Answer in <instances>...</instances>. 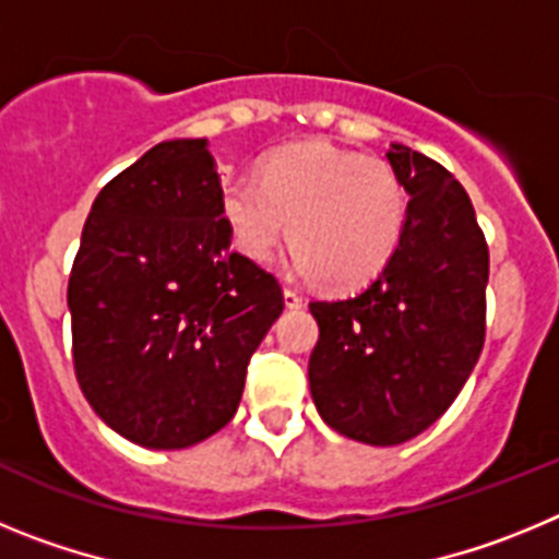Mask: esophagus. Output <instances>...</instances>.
Listing matches in <instances>:
<instances>
[{
  "mask_svg": "<svg viewBox=\"0 0 559 559\" xmlns=\"http://www.w3.org/2000/svg\"><path fill=\"white\" fill-rule=\"evenodd\" d=\"M283 294H285V305H288V308H302L305 305V296L299 294L296 288H285Z\"/></svg>",
  "mask_w": 559,
  "mask_h": 559,
  "instance_id": "obj_1",
  "label": "esophagus"
}]
</instances>
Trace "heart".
Masks as SVG:
<instances>
[{
	"instance_id": "b5f03b06",
	"label": "heart",
	"mask_w": 559,
	"mask_h": 559,
	"mask_svg": "<svg viewBox=\"0 0 559 559\" xmlns=\"http://www.w3.org/2000/svg\"><path fill=\"white\" fill-rule=\"evenodd\" d=\"M224 218L235 249L257 265L274 260L290 224L296 271L349 290L378 280L394 260L408 192L386 159L308 142L271 153L257 181H231Z\"/></svg>"
}]
</instances>
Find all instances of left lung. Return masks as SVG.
Wrapping results in <instances>:
<instances>
[{"label": "left lung", "instance_id": "obj_1", "mask_svg": "<svg viewBox=\"0 0 559 559\" xmlns=\"http://www.w3.org/2000/svg\"><path fill=\"white\" fill-rule=\"evenodd\" d=\"M408 192L403 243L349 299L310 302L313 403L333 431L400 445L433 426L471 378L487 330L490 251L451 170L412 147L386 153Z\"/></svg>", "mask_w": 559, "mask_h": 559}]
</instances>
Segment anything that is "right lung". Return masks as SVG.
<instances>
[{
  "label": "right lung",
  "mask_w": 559,
  "mask_h": 559,
  "mask_svg": "<svg viewBox=\"0 0 559 559\" xmlns=\"http://www.w3.org/2000/svg\"><path fill=\"white\" fill-rule=\"evenodd\" d=\"M229 243L206 140L159 142L92 204L67 290L72 360L88 406L136 445L221 431L283 313L276 276Z\"/></svg>",
  "instance_id": "right-lung-1"
}]
</instances>
